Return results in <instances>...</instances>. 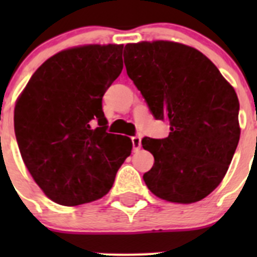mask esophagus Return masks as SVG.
<instances>
[{"label":"esophagus","mask_w":257,"mask_h":257,"mask_svg":"<svg viewBox=\"0 0 257 257\" xmlns=\"http://www.w3.org/2000/svg\"><path fill=\"white\" fill-rule=\"evenodd\" d=\"M131 142H133V149L134 152H138L142 147V139H140V136H133L131 138Z\"/></svg>","instance_id":"1"}]
</instances>
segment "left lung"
I'll return each mask as SVG.
<instances>
[{
  "label": "left lung",
  "instance_id": "1",
  "mask_svg": "<svg viewBox=\"0 0 257 257\" xmlns=\"http://www.w3.org/2000/svg\"><path fill=\"white\" fill-rule=\"evenodd\" d=\"M123 58L152 114L171 130L142 140L154 157L147 187L165 201H201L221 183L239 142L234 88L207 56L178 42L127 44Z\"/></svg>",
  "mask_w": 257,
  "mask_h": 257
}]
</instances>
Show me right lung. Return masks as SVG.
<instances>
[{"instance_id": "add662e5", "label": "right lung", "mask_w": 257, "mask_h": 257, "mask_svg": "<svg viewBox=\"0 0 257 257\" xmlns=\"http://www.w3.org/2000/svg\"><path fill=\"white\" fill-rule=\"evenodd\" d=\"M122 49L86 45L58 52L36 70L18 99L14 128L22 158L38 187L59 205L105 196L131 154L130 138L106 133L101 108L123 68Z\"/></svg>"}]
</instances>
